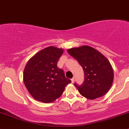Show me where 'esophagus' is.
Segmentation results:
<instances>
[{"mask_svg":"<svg viewBox=\"0 0 129 129\" xmlns=\"http://www.w3.org/2000/svg\"><path fill=\"white\" fill-rule=\"evenodd\" d=\"M71 81H72V83L74 82V78H72V79H71Z\"/></svg>","mask_w":129,"mask_h":129,"instance_id":"obj_1","label":"esophagus"}]
</instances>
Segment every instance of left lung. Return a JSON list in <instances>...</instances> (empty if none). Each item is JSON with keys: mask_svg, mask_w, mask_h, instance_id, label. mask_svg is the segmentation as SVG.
<instances>
[{"mask_svg": "<svg viewBox=\"0 0 129 129\" xmlns=\"http://www.w3.org/2000/svg\"><path fill=\"white\" fill-rule=\"evenodd\" d=\"M67 52L82 67L84 81L75 86L82 96L93 100L106 94L114 80V71L110 62L100 52L88 45L72 48Z\"/></svg>", "mask_w": 129, "mask_h": 129, "instance_id": "left-lung-1", "label": "left lung"}]
</instances>
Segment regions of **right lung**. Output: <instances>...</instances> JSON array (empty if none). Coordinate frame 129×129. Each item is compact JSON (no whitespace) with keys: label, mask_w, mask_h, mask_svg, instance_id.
<instances>
[{"label":"right lung","mask_w":129,"mask_h":129,"mask_svg":"<svg viewBox=\"0 0 129 129\" xmlns=\"http://www.w3.org/2000/svg\"><path fill=\"white\" fill-rule=\"evenodd\" d=\"M62 49L50 46L31 57L24 71V82L34 99L50 103L59 98L66 85L71 83L64 72L57 66Z\"/></svg>","instance_id":"add662e5"}]
</instances>
